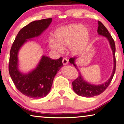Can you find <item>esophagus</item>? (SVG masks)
Here are the masks:
<instances>
[{"instance_id":"34e87169","label":"esophagus","mask_w":124,"mask_h":124,"mask_svg":"<svg viewBox=\"0 0 124 124\" xmlns=\"http://www.w3.org/2000/svg\"><path fill=\"white\" fill-rule=\"evenodd\" d=\"M62 63L64 65H66V64H67L68 63V61L67 58H63V60H62Z\"/></svg>"}]
</instances>
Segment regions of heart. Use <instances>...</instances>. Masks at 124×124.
Listing matches in <instances>:
<instances>
[{"instance_id": "heart-1", "label": "heart", "mask_w": 124, "mask_h": 124, "mask_svg": "<svg viewBox=\"0 0 124 124\" xmlns=\"http://www.w3.org/2000/svg\"><path fill=\"white\" fill-rule=\"evenodd\" d=\"M53 36L54 39L50 38L48 39V46L52 51L61 52L68 46L70 52L77 54L86 48L90 32L82 24H72L57 29Z\"/></svg>"}]
</instances>
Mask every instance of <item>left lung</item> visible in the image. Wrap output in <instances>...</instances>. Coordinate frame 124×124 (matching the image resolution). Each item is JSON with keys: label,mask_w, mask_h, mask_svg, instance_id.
Returning <instances> with one entry per match:
<instances>
[{"label": "left lung", "mask_w": 124, "mask_h": 124, "mask_svg": "<svg viewBox=\"0 0 124 124\" xmlns=\"http://www.w3.org/2000/svg\"><path fill=\"white\" fill-rule=\"evenodd\" d=\"M98 24H99V27H98L97 29L98 34L100 35V36L106 37L108 42H109L111 49L112 51V54H113L114 67L113 70H112V72L110 78L108 81H106V82L103 83V84L96 85L90 84L89 82H87L86 81H85L83 78L80 72V71L79 70L75 63L76 60H77V57L71 58L70 59V62L75 66V68L77 70V71L78 72V77L72 82L73 91L78 95L85 97H93L102 93L110 85L111 81L112 78H113L115 72L116 59L115 42H114L113 38H112L111 36L110 35V33L108 32V29L104 26V25L100 21L98 22Z\"/></svg>", "instance_id": "left-lung-1"}]
</instances>
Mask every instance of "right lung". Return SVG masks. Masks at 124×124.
Listing matches in <instances>:
<instances>
[{
  "label": "right lung",
  "mask_w": 124,
  "mask_h": 124,
  "mask_svg": "<svg viewBox=\"0 0 124 124\" xmlns=\"http://www.w3.org/2000/svg\"><path fill=\"white\" fill-rule=\"evenodd\" d=\"M52 21V18L35 21L23 27L18 32L10 49L9 72L11 78L22 93L32 99H41L48 94L55 76L63 66L62 57L52 60L43 55L36 68L23 73L19 69L18 53L28 41L40 36Z\"/></svg>",
  "instance_id": "obj_1"
}]
</instances>
